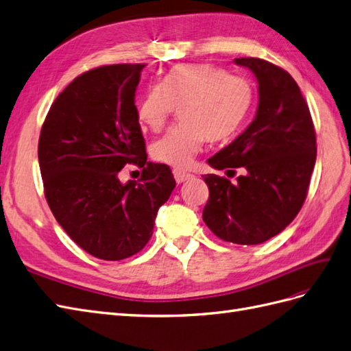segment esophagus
Wrapping results in <instances>:
<instances>
[{
    "mask_svg": "<svg viewBox=\"0 0 351 351\" xmlns=\"http://www.w3.org/2000/svg\"><path fill=\"white\" fill-rule=\"evenodd\" d=\"M173 176H175V181L178 184H182L185 181H190L191 178H194V175L185 172V170H181V169H175L173 170Z\"/></svg>",
    "mask_w": 351,
    "mask_h": 351,
    "instance_id": "1",
    "label": "esophagus"
}]
</instances>
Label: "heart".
I'll use <instances>...</instances> for the list:
<instances>
[{
  "label": "heart",
  "instance_id": "obj_1",
  "mask_svg": "<svg viewBox=\"0 0 351 351\" xmlns=\"http://www.w3.org/2000/svg\"><path fill=\"white\" fill-rule=\"evenodd\" d=\"M254 102L249 80L230 75L209 64L170 68L160 86L149 87L138 104V120L152 132L166 125L175 106L181 123L152 143L154 160L173 167H188L206 139L223 141L234 133Z\"/></svg>",
  "mask_w": 351,
  "mask_h": 351
}]
</instances>
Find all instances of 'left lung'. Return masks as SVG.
<instances>
[{
    "label": "left lung",
    "instance_id": "8db88e82",
    "mask_svg": "<svg viewBox=\"0 0 351 351\" xmlns=\"http://www.w3.org/2000/svg\"><path fill=\"white\" fill-rule=\"evenodd\" d=\"M234 62L256 77L258 110L246 130L208 160L217 170L241 167L243 175L234 184L204 175L209 200L203 221L222 240L259 245L282 232L301 210L316 163V132L289 73L258 58Z\"/></svg>",
    "mask_w": 351,
    "mask_h": 351
}]
</instances>
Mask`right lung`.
I'll use <instances>...</instances> for the list:
<instances>
[{
    "instance_id": "right-lung-1",
    "label": "right lung",
    "mask_w": 351,
    "mask_h": 351,
    "mask_svg": "<svg viewBox=\"0 0 351 351\" xmlns=\"http://www.w3.org/2000/svg\"><path fill=\"white\" fill-rule=\"evenodd\" d=\"M143 64L90 69L69 83L44 120L38 161L60 227L87 254L120 261L145 247L176 185L167 165L147 161L134 105ZM128 162L143 167L121 184Z\"/></svg>"
}]
</instances>
